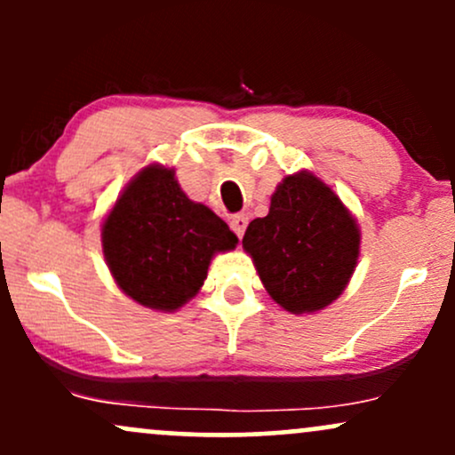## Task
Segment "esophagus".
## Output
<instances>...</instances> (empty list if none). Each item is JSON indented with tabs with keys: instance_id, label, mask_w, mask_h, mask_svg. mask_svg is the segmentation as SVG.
Instances as JSON below:
<instances>
[{
	"instance_id": "1",
	"label": "esophagus",
	"mask_w": 455,
	"mask_h": 455,
	"mask_svg": "<svg viewBox=\"0 0 455 455\" xmlns=\"http://www.w3.org/2000/svg\"><path fill=\"white\" fill-rule=\"evenodd\" d=\"M245 227H248V218L242 216V213H239V216H233L231 218V228H233V233L237 235V237H242L243 231H245Z\"/></svg>"
}]
</instances>
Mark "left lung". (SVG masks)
<instances>
[{"mask_svg": "<svg viewBox=\"0 0 455 455\" xmlns=\"http://www.w3.org/2000/svg\"><path fill=\"white\" fill-rule=\"evenodd\" d=\"M242 243L271 299L306 315L347 289L359 257V228L340 196L301 171L282 180L269 213L248 224Z\"/></svg>", "mask_w": 455, "mask_h": 455, "instance_id": "left-lung-1", "label": "left lung"}]
</instances>
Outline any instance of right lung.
Here are the masks:
<instances>
[{
  "mask_svg": "<svg viewBox=\"0 0 455 455\" xmlns=\"http://www.w3.org/2000/svg\"><path fill=\"white\" fill-rule=\"evenodd\" d=\"M237 245L228 224L190 201L173 169L145 166L102 222V250L119 289L151 310L192 299L216 252Z\"/></svg>",
  "mask_w": 455,
  "mask_h": 455,
  "instance_id": "add662e5",
  "label": "right lung"
}]
</instances>
